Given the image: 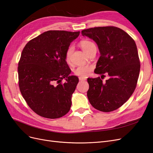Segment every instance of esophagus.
<instances>
[{
    "mask_svg": "<svg viewBox=\"0 0 153 153\" xmlns=\"http://www.w3.org/2000/svg\"><path fill=\"white\" fill-rule=\"evenodd\" d=\"M79 81H85V80H86V78H85V77H79Z\"/></svg>",
    "mask_w": 153,
    "mask_h": 153,
    "instance_id": "1",
    "label": "esophagus"
}]
</instances>
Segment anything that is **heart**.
I'll return each instance as SVG.
<instances>
[{
  "label": "heart",
  "mask_w": 153,
  "mask_h": 153,
  "mask_svg": "<svg viewBox=\"0 0 153 153\" xmlns=\"http://www.w3.org/2000/svg\"><path fill=\"white\" fill-rule=\"evenodd\" d=\"M80 46L82 49L85 51L86 54H88L89 52L94 49H96V45L95 43L89 40H83L80 42ZM73 51L72 46H70L65 53V60L67 63L70 62L71 56ZM94 69V66L91 65H80L78 66L74 70V74L76 76L86 77L88 76L90 73Z\"/></svg>",
  "instance_id": "b5f03b06"
}]
</instances>
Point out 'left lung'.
<instances>
[{
  "instance_id": "1",
  "label": "left lung",
  "mask_w": 153,
  "mask_h": 153,
  "mask_svg": "<svg viewBox=\"0 0 153 153\" xmlns=\"http://www.w3.org/2000/svg\"><path fill=\"white\" fill-rule=\"evenodd\" d=\"M81 34L97 43L101 53L94 72L101 78L87 79L89 102L101 111H114L128 101L136 88L140 69L136 43L127 33L114 26L84 29ZM105 73L110 78L103 82Z\"/></svg>"
}]
</instances>
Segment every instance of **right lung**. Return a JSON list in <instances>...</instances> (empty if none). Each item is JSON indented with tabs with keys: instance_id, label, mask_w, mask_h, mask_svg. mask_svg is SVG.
<instances>
[{
	"instance_id": "right-lung-1",
	"label": "right lung",
	"mask_w": 153,
	"mask_h": 153,
	"mask_svg": "<svg viewBox=\"0 0 153 153\" xmlns=\"http://www.w3.org/2000/svg\"><path fill=\"white\" fill-rule=\"evenodd\" d=\"M79 31L48 30L30 40L19 62V86L26 103L37 115L58 119L69 111L72 95L79 82L65 53ZM65 78L66 82H62Z\"/></svg>"
}]
</instances>
